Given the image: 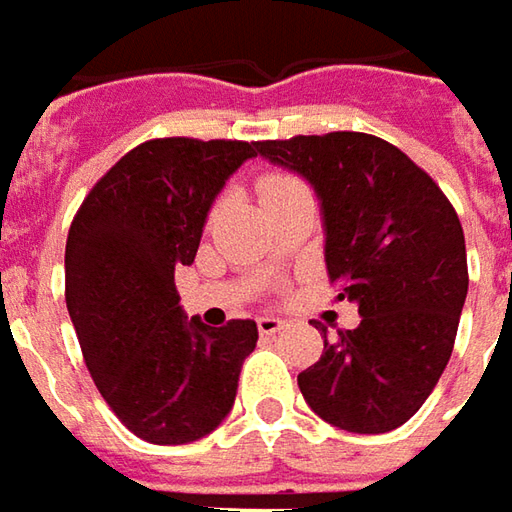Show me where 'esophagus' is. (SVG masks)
Instances as JSON below:
<instances>
[{
	"label": "esophagus",
	"mask_w": 512,
	"mask_h": 512,
	"mask_svg": "<svg viewBox=\"0 0 512 512\" xmlns=\"http://www.w3.org/2000/svg\"><path fill=\"white\" fill-rule=\"evenodd\" d=\"M256 327H259L262 335H276V332L284 329V321L276 318V315H259V318H256Z\"/></svg>",
	"instance_id": "obj_1"
}]
</instances>
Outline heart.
I'll use <instances>...</instances> for the list:
<instances>
[{
    "label": "heart",
    "mask_w": 512,
    "mask_h": 512,
    "mask_svg": "<svg viewBox=\"0 0 512 512\" xmlns=\"http://www.w3.org/2000/svg\"><path fill=\"white\" fill-rule=\"evenodd\" d=\"M298 185L301 183H298L296 177L276 171V174H267V177L259 180V197H262V202H267L273 200V197H279V194H284V191H293Z\"/></svg>",
    "instance_id": "obj_1"
}]
</instances>
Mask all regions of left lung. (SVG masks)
I'll use <instances>...</instances> for the list:
<instances>
[{
  "label": "left lung",
  "mask_w": 512,
  "mask_h": 512,
  "mask_svg": "<svg viewBox=\"0 0 512 512\" xmlns=\"http://www.w3.org/2000/svg\"><path fill=\"white\" fill-rule=\"evenodd\" d=\"M298 171L324 211V259L360 324L298 375L310 408L344 431L386 434L411 420L454 352L468 296L465 233L442 188L408 154L363 132L259 140ZM318 329V327H315Z\"/></svg>",
  "instance_id": "8db88e82"
}]
</instances>
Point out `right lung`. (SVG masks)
I'll use <instances>...</instances> for the list:
<instances>
[{
    "label": "right lung",
    "instance_id": "add662e5",
    "mask_svg": "<svg viewBox=\"0 0 512 512\" xmlns=\"http://www.w3.org/2000/svg\"><path fill=\"white\" fill-rule=\"evenodd\" d=\"M256 143L157 137L92 185L64 250V296L89 375L135 437L183 445L211 434L256 349L253 321L185 318L174 267L191 264L205 216Z\"/></svg>",
    "mask_w": 512,
    "mask_h": 512
}]
</instances>
